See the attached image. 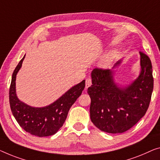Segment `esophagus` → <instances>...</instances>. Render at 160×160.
Instances as JSON below:
<instances>
[{
    "label": "esophagus",
    "instance_id": "1",
    "mask_svg": "<svg viewBox=\"0 0 160 160\" xmlns=\"http://www.w3.org/2000/svg\"><path fill=\"white\" fill-rule=\"evenodd\" d=\"M92 85V79L90 78H88L85 80V88H88Z\"/></svg>",
    "mask_w": 160,
    "mask_h": 160
}]
</instances>
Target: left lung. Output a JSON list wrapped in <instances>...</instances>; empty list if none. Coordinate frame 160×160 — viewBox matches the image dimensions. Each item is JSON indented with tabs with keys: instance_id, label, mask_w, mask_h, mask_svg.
Listing matches in <instances>:
<instances>
[{
	"instance_id": "left-lung-1",
	"label": "left lung",
	"mask_w": 160,
	"mask_h": 160,
	"mask_svg": "<svg viewBox=\"0 0 160 160\" xmlns=\"http://www.w3.org/2000/svg\"><path fill=\"white\" fill-rule=\"evenodd\" d=\"M141 73L126 88H118L113 80V71L95 68L92 71V85L88 88L91 103L90 119L100 130L121 133L133 127L149 108L154 80L149 57L140 52ZM118 61L113 68L119 65Z\"/></svg>"
}]
</instances>
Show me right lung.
I'll use <instances>...</instances> for the list:
<instances>
[{"label": "right lung", "instance_id": "right-lung-1", "mask_svg": "<svg viewBox=\"0 0 160 160\" xmlns=\"http://www.w3.org/2000/svg\"><path fill=\"white\" fill-rule=\"evenodd\" d=\"M25 56L19 62L12 75L9 90V103L12 113L23 130L36 137H43L56 133L68 116L73 103L82 94L85 80L75 85L62 96L48 106L34 108L18 99L16 94V78Z\"/></svg>", "mask_w": 160, "mask_h": 160}]
</instances>
